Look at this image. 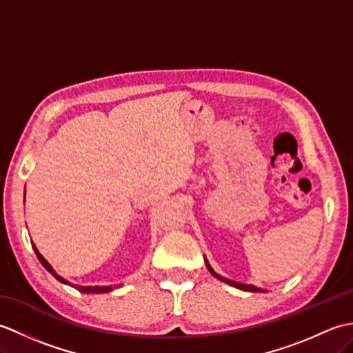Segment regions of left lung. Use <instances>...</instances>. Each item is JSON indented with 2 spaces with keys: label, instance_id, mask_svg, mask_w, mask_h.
<instances>
[{
  "label": "left lung",
  "instance_id": "8db88e82",
  "mask_svg": "<svg viewBox=\"0 0 353 353\" xmlns=\"http://www.w3.org/2000/svg\"><path fill=\"white\" fill-rule=\"evenodd\" d=\"M205 262H206V267H208V270H209V273H211L212 276H215L216 279H220V281H223V282H226V283H229V285H232V287H235V288H239V290H243V291H252V292H262V291H265V290H262V288H258V287H254V285H247V283H239V282H235V281H230V279H226V277H223V276H220V274H216L214 270H212V267L209 265V262L205 259Z\"/></svg>",
  "mask_w": 353,
  "mask_h": 353
}]
</instances>
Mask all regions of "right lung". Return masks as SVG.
Returning a JSON list of instances; mask_svg holds the SVG:
<instances>
[{"label": "right lung", "mask_w": 353, "mask_h": 353, "mask_svg": "<svg viewBox=\"0 0 353 353\" xmlns=\"http://www.w3.org/2000/svg\"><path fill=\"white\" fill-rule=\"evenodd\" d=\"M24 201H26V190H24ZM33 249H34V253H36L37 259L41 261V264H42L45 268H47L48 272H50L52 276H54L59 282L68 283V281L63 279L62 276H59V274L54 272V268H52V267L50 265V262L42 256V254L39 253V250L36 249L34 244H33ZM118 287H119V285H118ZM77 290H79L80 292H86V294H101V292H109V291H112V290H114V287H112V285H109V287H77Z\"/></svg>", "instance_id": "1"}]
</instances>
